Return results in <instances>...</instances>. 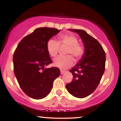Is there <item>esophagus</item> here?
I'll return each mask as SVG.
<instances>
[{
    "mask_svg": "<svg viewBox=\"0 0 121 121\" xmlns=\"http://www.w3.org/2000/svg\"><path fill=\"white\" fill-rule=\"evenodd\" d=\"M65 73V71H63V70H61L60 71V74H64Z\"/></svg>",
    "mask_w": 121,
    "mask_h": 121,
    "instance_id": "34e87169",
    "label": "esophagus"
}]
</instances>
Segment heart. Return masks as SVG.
I'll return each instance as SVG.
<instances>
[{
    "label": "heart",
    "instance_id": "obj_1",
    "mask_svg": "<svg viewBox=\"0 0 121 121\" xmlns=\"http://www.w3.org/2000/svg\"><path fill=\"white\" fill-rule=\"evenodd\" d=\"M78 39L74 35L67 34L62 35L59 37V43L53 39H51L47 44V51L52 57L57 55L59 49V44L68 47L66 53L71 54L76 60L80 59L84 53L82 47L78 43ZM74 63V59L71 56L58 57L54 60L53 65L56 67L62 69H66L70 67Z\"/></svg>",
    "mask_w": 121,
    "mask_h": 121
}]
</instances>
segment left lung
<instances>
[{
    "mask_svg": "<svg viewBox=\"0 0 121 121\" xmlns=\"http://www.w3.org/2000/svg\"><path fill=\"white\" fill-rule=\"evenodd\" d=\"M77 33L84 43V52L78 63L70 70L73 79L66 88L77 98L88 96L98 86L105 71L106 55L96 39L82 30L68 29Z\"/></svg>",
    "mask_w": 121,
    "mask_h": 121,
    "instance_id": "obj_1",
    "label": "left lung"
}]
</instances>
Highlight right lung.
<instances>
[{
	"label": "right lung",
	"instance_id": "add662e5",
	"mask_svg": "<svg viewBox=\"0 0 121 121\" xmlns=\"http://www.w3.org/2000/svg\"><path fill=\"white\" fill-rule=\"evenodd\" d=\"M60 30L38 28L21 40L15 50V75L22 91L30 98L40 99L47 97L54 80L60 74L57 67L46 68L52 62L47 51V42Z\"/></svg>",
	"mask_w": 121,
	"mask_h": 121
}]
</instances>
